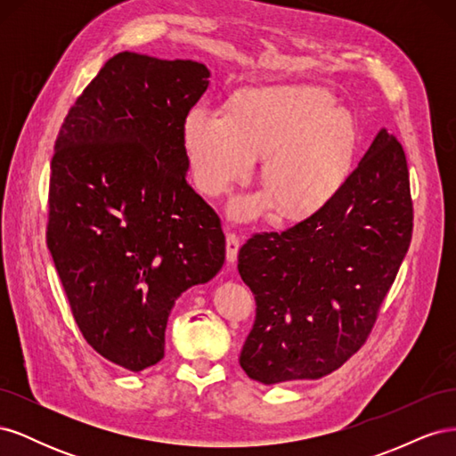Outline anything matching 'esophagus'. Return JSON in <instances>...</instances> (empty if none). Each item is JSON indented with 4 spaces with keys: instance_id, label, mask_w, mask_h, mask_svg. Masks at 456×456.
<instances>
[{
    "instance_id": "1",
    "label": "esophagus",
    "mask_w": 456,
    "mask_h": 456,
    "mask_svg": "<svg viewBox=\"0 0 456 456\" xmlns=\"http://www.w3.org/2000/svg\"><path fill=\"white\" fill-rule=\"evenodd\" d=\"M240 247H241V241H240L236 233H232V232L226 233V258H228V262H236Z\"/></svg>"
}]
</instances>
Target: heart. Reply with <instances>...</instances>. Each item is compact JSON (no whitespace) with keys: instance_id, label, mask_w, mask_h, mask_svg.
<instances>
[{"instance_id":"heart-1","label":"heart","mask_w":456,"mask_h":456,"mask_svg":"<svg viewBox=\"0 0 456 456\" xmlns=\"http://www.w3.org/2000/svg\"><path fill=\"white\" fill-rule=\"evenodd\" d=\"M184 148L198 188L226 194L262 159L265 190L232 201L230 215L251 220L278 207L283 220L320 211L348 176L357 133L329 93L275 87L241 93L226 110L198 106L184 121Z\"/></svg>"}]
</instances>
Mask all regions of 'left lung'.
Masks as SVG:
<instances>
[{
  "instance_id": "1",
  "label": "left lung",
  "mask_w": 456,
  "mask_h": 456,
  "mask_svg": "<svg viewBox=\"0 0 456 456\" xmlns=\"http://www.w3.org/2000/svg\"><path fill=\"white\" fill-rule=\"evenodd\" d=\"M412 236L402 144L380 129L320 211L238 255L256 300L240 365L262 384L322 379L363 346Z\"/></svg>"
}]
</instances>
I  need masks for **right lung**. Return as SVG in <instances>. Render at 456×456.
<instances>
[{
	"label": "right lung",
	"instance_id": "add662e5",
	"mask_svg": "<svg viewBox=\"0 0 456 456\" xmlns=\"http://www.w3.org/2000/svg\"><path fill=\"white\" fill-rule=\"evenodd\" d=\"M209 76L194 61L118 53L54 142V268L89 346L133 372L163 357L175 300L224 265L220 218L186 183L183 129Z\"/></svg>",
	"mask_w": 456,
	"mask_h": 456
}]
</instances>
